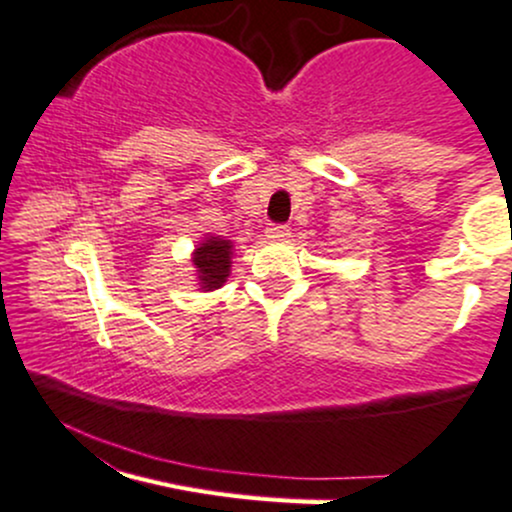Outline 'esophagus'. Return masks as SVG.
Returning <instances> with one entry per match:
<instances>
[{
  "instance_id": "34e87169",
  "label": "esophagus",
  "mask_w": 512,
  "mask_h": 512,
  "mask_svg": "<svg viewBox=\"0 0 512 512\" xmlns=\"http://www.w3.org/2000/svg\"><path fill=\"white\" fill-rule=\"evenodd\" d=\"M291 236V229L286 224H271L266 229V239L271 241H286Z\"/></svg>"
}]
</instances>
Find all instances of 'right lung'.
I'll list each match as a JSON object with an SVG mask.
<instances>
[{"instance_id":"right-lung-1","label":"right lung","mask_w":512,"mask_h":512,"mask_svg":"<svg viewBox=\"0 0 512 512\" xmlns=\"http://www.w3.org/2000/svg\"><path fill=\"white\" fill-rule=\"evenodd\" d=\"M231 249H234L231 241L219 239V236H207L194 249L192 261L204 291H214V288H221L226 283L231 271Z\"/></svg>"}]
</instances>
